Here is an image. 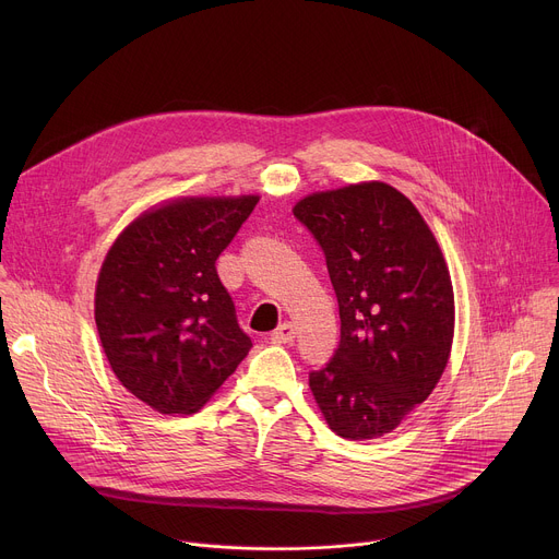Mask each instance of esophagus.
I'll return each mask as SVG.
<instances>
[{
	"mask_svg": "<svg viewBox=\"0 0 559 559\" xmlns=\"http://www.w3.org/2000/svg\"><path fill=\"white\" fill-rule=\"evenodd\" d=\"M294 338H296V328L292 323L278 325V330L272 334V343H276V345H287Z\"/></svg>",
	"mask_w": 559,
	"mask_h": 559,
	"instance_id": "esophagus-1",
	"label": "esophagus"
}]
</instances>
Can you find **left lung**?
<instances>
[{
  "mask_svg": "<svg viewBox=\"0 0 559 559\" xmlns=\"http://www.w3.org/2000/svg\"><path fill=\"white\" fill-rule=\"evenodd\" d=\"M294 216L325 252L341 311L334 358L309 373L313 401L341 438L386 436L427 401L451 356L442 250L418 207L382 181L307 194Z\"/></svg>",
  "mask_w": 559,
  "mask_h": 559,
  "instance_id": "8db88e82",
  "label": "left lung"
}]
</instances>
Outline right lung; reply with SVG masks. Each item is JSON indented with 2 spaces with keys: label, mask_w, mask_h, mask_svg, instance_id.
Segmentation results:
<instances>
[{
  "label": "right lung",
  "mask_w": 559,
  "mask_h": 559,
  "mask_svg": "<svg viewBox=\"0 0 559 559\" xmlns=\"http://www.w3.org/2000/svg\"><path fill=\"white\" fill-rule=\"evenodd\" d=\"M261 197H179L110 246L95 323L117 380L158 414H197L248 356L216 259Z\"/></svg>",
  "instance_id": "add662e5"
}]
</instances>
